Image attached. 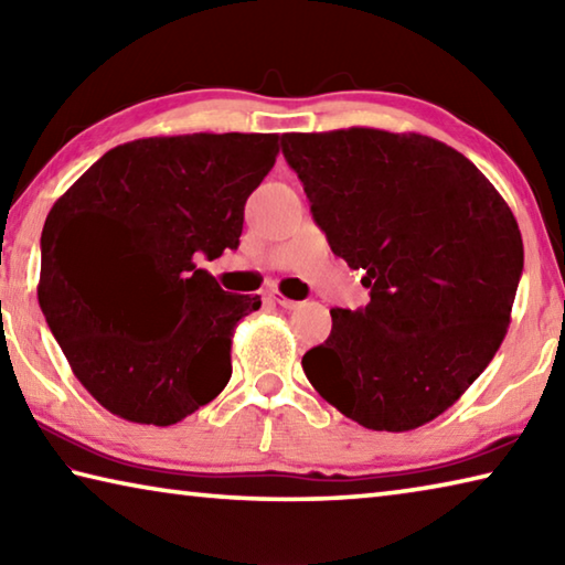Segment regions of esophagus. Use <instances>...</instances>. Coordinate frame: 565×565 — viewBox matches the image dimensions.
<instances>
[{
	"mask_svg": "<svg viewBox=\"0 0 565 565\" xmlns=\"http://www.w3.org/2000/svg\"><path fill=\"white\" fill-rule=\"evenodd\" d=\"M269 299L274 301V303H279L281 309H299L301 306V301H294V299H286V296L281 294V291H269Z\"/></svg>",
	"mask_w": 565,
	"mask_h": 565,
	"instance_id": "obj_1",
	"label": "esophagus"
}]
</instances>
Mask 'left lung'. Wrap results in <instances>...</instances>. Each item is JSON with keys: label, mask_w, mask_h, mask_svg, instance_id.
<instances>
[{"label": "left lung", "mask_w": 565, "mask_h": 565, "mask_svg": "<svg viewBox=\"0 0 565 565\" xmlns=\"http://www.w3.org/2000/svg\"><path fill=\"white\" fill-rule=\"evenodd\" d=\"M331 252L363 269L366 309H331L303 353L311 386L374 431H411L461 398L499 351L523 238L493 184L424 134L351 127L286 134Z\"/></svg>", "instance_id": "left-lung-1"}]
</instances>
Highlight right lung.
Wrapping results in <instances>:
<instances>
[{
	"label": "right lung",
	"instance_id": "add662e5",
	"mask_svg": "<svg viewBox=\"0 0 565 565\" xmlns=\"http://www.w3.org/2000/svg\"><path fill=\"white\" fill-rule=\"evenodd\" d=\"M276 154L279 134L137 139L56 199L36 294L74 376L114 416L171 426L228 384L234 329L262 301L226 294L196 259L238 246L246 199ZM79 215L108 228L94 260L63 246Z\"/></svg>",
	"mask_w": 565,
	"mask_h": 565
}]
</instances>
